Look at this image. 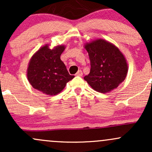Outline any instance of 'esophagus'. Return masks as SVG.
Listing matches in <instances>:
<instances>
[{"instance_id":"esophagus-1","label":"esophagus","mask_w":152,"mask_h":152,"mask_svg":"<svg viewBox=\"0 0 152 152\" xmlns=\"http://www.w3.org/2000/svg\"><path fill=\"white\" fill-rule=\"evenodd\" d=\"M82 75H83V73H82V71L81 70L78 71L76 74V76H82Z\"/></svg>"}]
</instances>
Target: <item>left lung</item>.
I'll return each mask as SVG.
<instances>
[{
  "label": "left lung",
  "instance_id": "obj_1",
  "mask_svg": "<svg viewBox=\"0 0 152 152\" xmlns=\"http://www.w3.org/2000/svg\"><path fill=\"white\" fill-rule=\"evenodd\" d=\"M91 62V70L84 80L94 90L108 93L124 81L128 73L126 58L113 43L104 39L94 40L84 45Z\"/></svg>",
  "mask_w": 152,
  "mask_h": 152
}]
</instances>
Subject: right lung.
I'll list each match as a JSON object with an SVG mask.
<instances>
[{"mask_svg": "<svg viewBox=\"0 0 152 152\" xmlns=\"http://www.w3.org/2000/svg\"><path fill=\"white\" fill-rule=\"evenodd\" d=\"M64 45L53 49L46 44L38 49L30 59L27 69L28 81L35 89L49 96L56 95L65 88L74 76L69 74L61 55Z\"/></svg>", "mask_w": 152, "mask_h": 152, "instance_id": "obj_1", "label": "right lung"}]
</instances>
